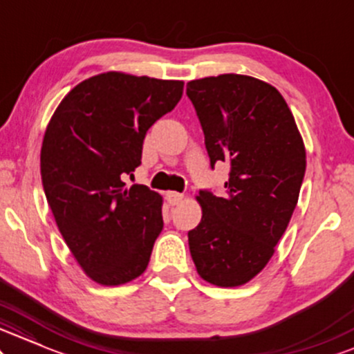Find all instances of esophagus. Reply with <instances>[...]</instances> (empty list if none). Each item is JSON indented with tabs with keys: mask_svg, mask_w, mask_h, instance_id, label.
I'll return each mask as SVG.
<instances>
[{
	"mask_svg": "<svg viewBox=\"0 0 354 354\" xmlns=\"http://www.w3.org/2000/svg\"><path fill=\"white\" fill-rule=\"evenodd\" d=\"M165 201H167L170 205H177V203H180L184 201V195L178 194V192H167L165 194Z\"/></svg>",
	"mask_w": 354,
	"mask_h": 354,
	"instance_id": "obj_1",
	"label": "esophagus"
}]
</instances>
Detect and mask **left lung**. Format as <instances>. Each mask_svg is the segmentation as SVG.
<instances>
[{
    "mask_svg": "<svg viewBox=\"0 0 354 354\" xmlns=\"http://www.w3.org/2000/svg\"><path fill=\"white\" fill-rule=\"evenodd\" d=\"M187 95L210 165H230L225 197L197 195L202 220L189 232L190 255L203 280L234 288L265 268L288 227L305 177V144L283 95L260 79H195Z\"/></svg>",
    "mask_w": 354,
    "mask_h": 354,
    "instance_id": "8db88e82",
    "label": "left lung"
}]
</instances>
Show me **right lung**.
I'll list each match as a JSON object with an SVG mask.
<instances>
[{"instance_id":"right-lung-1","label":"right lung","mask_w":354,"mask_h":354,"mask_svg":"<svg viewBox=\"0 0 354 354\" xmlns=\"http://www.w3.org/2000/svg\"><path fill=\"white\" fill-rule=\"evenodd\" d=\"M184 81L109 71L66 94L46 127L41 178L71 253L95 283L118 286L147 268L164 228L162 197L126 187L149 127L177 106Z\"/></svg>"}]
</instances>
